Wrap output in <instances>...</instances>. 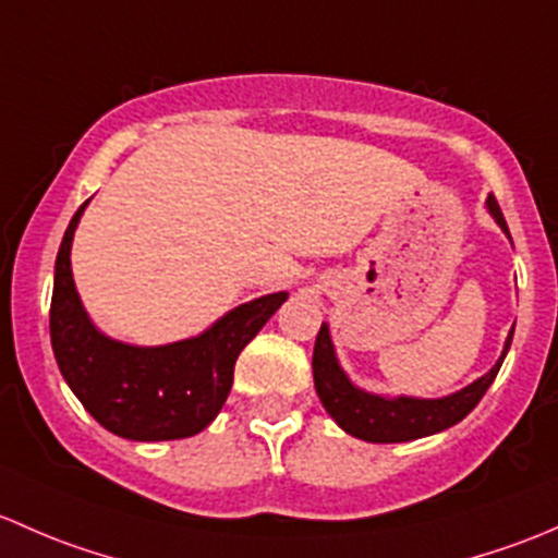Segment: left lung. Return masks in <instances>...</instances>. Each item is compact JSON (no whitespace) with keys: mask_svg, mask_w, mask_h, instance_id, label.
<instances>
[{"mask_svg":"<svg viewBox=\"0 0 558 558\" xmlns=\"http://www.w3.org/2000/svg\"><path fill=\"white\" fill-rule=\"evenodd\" d=\"M486 206L499 222L505 233L510 236L508 222H505L502 209H499L497 198L489 195ZM510 341H513V330H510L508 341H505L502 357L492 367L486 376L464 387L462 392H453L449 398L440 400H418V398H381V395H367L363 389L354 387L347 378V373L338 365L336 352H332L330 332L327 325L319 327L317 343H314V387L325 405V411L336 418L341 429H347L354 438L367 440V444H405V440L424 438V435H435L440 429H449L457 422H462L481 398L492 381L497 378L499 365H502L505 354H508Z\"/></svg>","mask_w":558,"mask_h":558,"instance_id":"obj_1","label":"left lung"}]
</instances>
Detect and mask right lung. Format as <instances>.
Segmentation results:
<instances>
[{"instance_id": "add662e5", "label": "right lung", "mask_w": 558, "mask_h": 558, "mask_svg": "<svg viewBox=\"0 0 558 558\" xmlns=\"http://www.w3.org/2000/svg\"><path fill=\"white\" fill-rule=\"evenodd\" d=\"M85 204L74 211L56 257L50 343L61 376L85 411L120 438H191L226 405L241 349L274 317L287 292L244 303L201 336L169 347L147 349L112 341L90 325L69 263Z\"/></svg>"}]
</instances>
